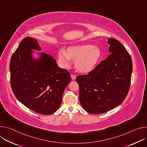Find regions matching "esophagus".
<instances>
[{
	"instance_id": "34e87169",
	"label": "esophagus",
	"mask_w": 147,
	"mask_h": 147,
	"mask_svg": "<svg viewBox=\"0 0 147 147\" xmlns=\"http://www.w3.org/2000/svg\"><path fill=\"white\" fill-rule=\"evenodd\" d=\"M71 78H72L73 80H75V79L76 78V76H75V75H74V74H71Z\"/></svg>"
}]
</instances>
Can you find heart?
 <instances>
[{
	"instance_id": "heart-1",
	"label": "heart",
	"mask_w": 147,
	"mask_h": 147,
	"mask_svg": "<svg viewBox=\"0 0 147 147\" xmlns=\"http://www.w3.org/2000/svg\"><path fill=\"white\" fill-rule=\"evenodd\" d=\"M101 51L91 44L78 45L67 48L66 51L61 50L58 53V61L63 68L71 65V60H74L76 69L81 73L92 71L100 59Z\"/></svg>"
}]
</instances>
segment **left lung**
<instances>
[{"instance_id":"1","label":"left lung","mask_w":147,"mask_h":147,"mask_svg":"<svg viewBox=\"0 0 147 147\" xmlns=\"http://www.w3.org/2000/svg\"><path fill=\"white\" fill-rule=\"evenodd\" d=\"M111 53L87 75L77 77L82 107L91 114L108 112L121 104L127 95L133 64L131 56L119 40L109 38Z\"/></svg>"}]
</instances>
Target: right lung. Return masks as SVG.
I'll return each instance as SVG.
<instances>
[{
  "mask_svg": "<svg viewBox=\"0 0 147 147\" xmlns=\"http://www.w3.org/2000/svg\"><path fill=\"white\" fill-rule=\"evenodd\" d=\"M32 49L40 51L36 39L24 38L10 62V84L17 99L28 109L42 115H51L59 108L63 94L71 81L70 73L60 68L53 57L40 53L32 57Z\"/></svg>",
  "mask_w": 147,
  "mask_h": 147,
  "instance_id": "obj_1",
  "label": "right lung"
}]
</instances>
